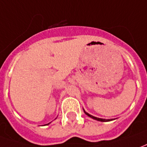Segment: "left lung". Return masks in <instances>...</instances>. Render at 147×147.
Returning <instances> with one entry per match:
<instances>
[{
	"label": "left lung",
	"instance_id": "1",
	"mask_svg": "<svg viewBox=\"0 0 147 147\" xmlns=\"http://www.w3.org/2000/svg\"><path fill=\"white\" fill-rule=\"evenodd\" d=\"M84 113L88 115V116H89L90 118H91V119H93L95 120H97V121H100V122H109V121H112V120H115V119H101V118H97V117H95L93 116V115H90V114H88V112H86L84 110Z\"/></svg>",
	"mask_w": 147,
	"mask_h": 147
}]
</instances>
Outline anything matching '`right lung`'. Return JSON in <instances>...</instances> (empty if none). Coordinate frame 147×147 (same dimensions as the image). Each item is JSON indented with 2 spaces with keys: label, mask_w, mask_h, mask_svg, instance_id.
I'll return each instance as SVG.
<instances>
[{
  "label": "right lung",
  "mask_w": 147,
  "mask_h": 147,
  "mask_svg": "<svg viewBox=\"0 0 147 147\" xmlns=\"http://www.w3.org/2000/svg\"><path fill=\"white\" fill-rule=\"evenodd\" d=\"M50 123H48V124H45V125H49V124H50Z\"/></svg>",
  "instance_id": "right-lung-1"
}]
</instances>
